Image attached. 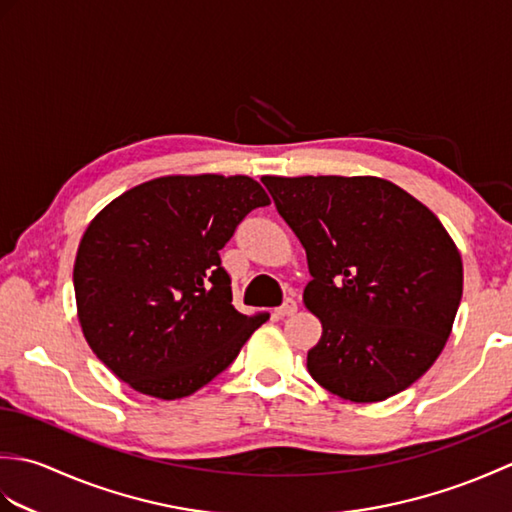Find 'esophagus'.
Segmentation results:
<instances>
[{"instance_id": "obj_1", "label": "esophagus", "mask_w": 512, "mask_h": 512, "mask_svg": "<svg viewBox=\"0 0 512 512\" xmlns=\"http://www.w3.org/2000/svg\"><path fill=\"white\" fill-rule=\"evenodd\" d=\"M295 312H297V299L295 297H286V301L277 308L279 317H290V314H295Z\"/></svg>"}]
</instances>
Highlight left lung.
Wrapping results in <instances>:
<instances>
[{"label":"left lung","mask_w":512,"mask_h":512,"mask_svg":"<svg viewBox=\"0 0 512 512\" xmlns=\"http://www.w3.org/2000/svg\"><path fill=\"white\" fill-rule=\"evenodd\" d=\"M306 248L303 303L323 334L308 372L334 396L378 402L436 363L462 299V257L447 228L374 176H264Z\"/></svg>","instance_id":"1"}]
</instances>
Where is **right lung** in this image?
Returning <instances> with one entry per match:
<instances>
[{
	"label": "right lung",
	"mask_w": 512,
	"mask_h": 512,
	"mask_svg": "<svg viewBox=\"0 0 512 512\" xmlns=\"http://www.w3.org/2000/svg\"><path fill=\"white\" fill-rule=\"evenodd\" d=\"M270 204L248 176H162L112 200L85 228L74 262L85 341L140 394L191 396L231 365L268 314L233 308L220 250Z\"/></svg>",
	"instance_id": "1"
}]
</instances>
